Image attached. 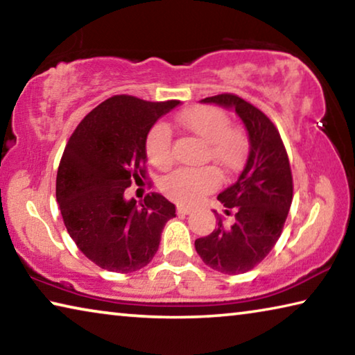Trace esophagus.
<instances>
[{
    "label": "esophagus",
    "instance_id": "esophagus-1",
    "mask_svg": "<svg viewBox=\"0 0 355 355\" xmlns=\"http://www.w3.org/2000/svg\"><path fill=\"white\" fill-rule=\"evenodd\" d=\"M192 209L189 207H184V205H177V213L178 214H189Z\"/></svg>",
    "mask_w": 355,
    "mask_h": 355
}]
</instances>
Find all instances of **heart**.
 <instances>
[{
  "label": "heart",
  "mask_w": 355,
  "mask_h": 355,
  "mask_svg": "<svg viewBox=\"0 0 355 355\" xmlns=\"http://www.w3.org/2000/svg\"><path fill=\"white\" fill-rule=\"evenodd\" d=\"M178 123L207 142V158L225 169H236L248 152V139L243 130L232 127L224 111L214 106H194L178 114ZM147 156L155 167L166 169L172 163V131L166 123H156L146 141ZM220 183L218 169H178L167 175L161 189L180 203H194Z\"/></svg>",
  "instance_id": "1"
}]
</instances>
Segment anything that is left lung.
<instances>
[{
	"label": "left lung",
	"instance_id": "left-lung-1",
	"mask_svg": "<svg viewBox=\"0 0 355 355\" xmlns=\"http://www.w3.org/2000/svg\"><path fill=\"white\" fill-rule=\"evenodd\" d=\"M232 110L249 137V155L235 183L218 196L225 214L235 213L232 225L214 211L218 227L196 239V250L214 271L235 275L257 266L277 243L293 200V177L286 150L274 123L248 101L232 94L203 98Z\"/></svg>",
	"mask_w": 355,
	"mask_h": 355
}]
</instances>
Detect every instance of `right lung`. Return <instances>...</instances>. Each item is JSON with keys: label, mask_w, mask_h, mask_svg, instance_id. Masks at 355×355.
<instances>
[{"label": "right lung", "mask_w": 355, "mask_h": 355, "mask_svg": "<svg viewBox=\"0 0 355 355\" xmlns=\"http://www.w3.org/2000/svg\"><path fill=\"white\" fill-rule=\"evenodd\" d=\"M180 101L152 103L116 95L87 114L70 136L56 177L64 224L84 255L111 272H135L152 261L175 205L161 194L125 197L146 178L148 131Z\"/></svg>", "instance_id": "right-lung-1"}]
</instances>
